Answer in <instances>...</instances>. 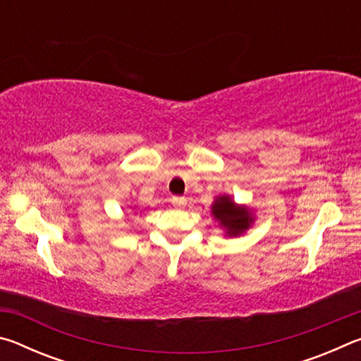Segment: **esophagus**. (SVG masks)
Returning <instances> with one entry per match:
<instances>
[{"instance_id":"esophagus-1","label":"esophagus","mask_w":361,"mask_h":361,"mask_svg":"<svg viewBox=\"0 0 361 361\" xmlns=\"http://www.w3.org/2000/svg\"><path fill=\"white\" fill-rule=\"evenodd\" d=\"M172 204L176 207V209H183V207L186 205V199L175 195V197H172Z\"/></svg>"}]
</instances>
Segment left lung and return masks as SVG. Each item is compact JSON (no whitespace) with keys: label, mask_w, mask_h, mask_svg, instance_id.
I'll use <instances>...</instances> for the list:
<instances>
[{"label":"left lung","mask_w":361,"mask_h":361,"mask_svg":"<svg viewBox=\"0 0 361 361\" xmlns=\"http://www.w3.org/2000/svg\"><path fill=\"white\" fill-rule=\"evenodd\" d=\"M212 215L221 228H224L226 235H242L253 223V215L248 207L237 205L231 195H218L212 205Z\"/></svg>","instance_id":"left-lung-1"}]
</instances>
